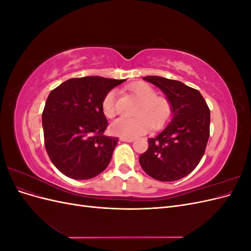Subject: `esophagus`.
I'll return each mask as SVG.
<instances>
[{
    "label": "esophagus",
    "instance_id": "esophagus-1",
    "mask_svg": "<svg viewBox=\"0 0 251 251\" xmlns=\"http://www.w3.org/2000/svg\"><path fill=\"white\" fill-rule=\"evenodd\" d=\"M120 140L124 141V142H133V141H134V138H125V137H121Z\"/></svg>",
    "mask_w": 251,
    "mask_h": 251
}]
</instances>
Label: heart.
<instances>
[{
  "label": "heart",
  "instance_id": "obj_1",
  "mask_svg": "<svg viewBox=\"0 0 251 251\" xmlns=\"http://www.w3.org/2000/svg\"><path fill=\"white\" fill-rule=\"evenodd\" d=\"M139 100L135 110V118H118L113 121L110 130L114 135L125 138H135L147 133L151 126L159 130L173 116V104L168 97L157 95L156 90L147 82H137L127 88ZM102 112L108 118L116 115V92L109 91L101 102Z\"/></svg>",
  "mask_w": 251,
  "mask_h": 251
}]
</instances>
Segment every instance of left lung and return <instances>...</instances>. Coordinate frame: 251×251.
<instances>
[{
  "label": "left lung",
  "instance_id": "1",
  "mask_svg": "<svg viewBox=\"0 0 251 251\" xmlns=\"http://www.w3.org/2000/svg\"><path fill=\"white\" fill-rule=\"evenodd\" d=\"M144 80L158 87L173 104V119L155 138L149 139L139 163L149 176L159 181H176L199 164L209 138L210 111L198 90L160 76Z\"/></svg>",
  "mask_w": 251,
  "mask_h": 251
}]
</instances>
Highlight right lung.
Returning <instances> with one entry per match:
<instances>
[{
	"label": "right lung",
	"mask_w": 251,
	"mask_h": 251,
	"mask_svg": "<svg viewBox=\"0 0 251 251\" xmlns=\"http://www.w3.org/2000/svg\"><path fill=\"white\" fill-rule=\"evenodd\" d=\"M124 81L77 77L50 92L42 114L45 148L65 176L86 180L107 169L118 137L103 135L109 124L101 102L109 91Z\"/></svg>",
	"instance_id": "1"
}]
</instances>
